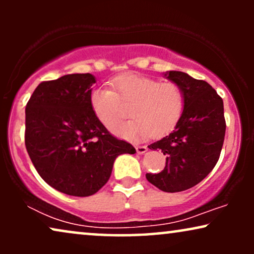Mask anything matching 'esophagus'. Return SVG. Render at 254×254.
I'll use <instances>...</instances> for the list:
<instances>
[{"label":"esophagus","mask_w":254,"mask_h":254,"mask_svg":"<svg viewBox=\"0 0 254 254\" xmlns=\"http://www.w3.org/2000/svg\"><path fill=\"white\" fill-rule=\"evenodd\" d=\"M135 149H136L137 154H144V152L148 150V148L145 147V145H136Z\"/></svg>","instance_id":"esophagus-1"}]
</instances>
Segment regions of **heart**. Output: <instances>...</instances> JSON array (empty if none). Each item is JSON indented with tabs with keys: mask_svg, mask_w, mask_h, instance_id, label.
Here are the masks:
<instances>
[{
	"mask_svg": "<svg viewBox=\"0 0 254 254\" xmlns=\"http://www.w3.org/2000/svg\"><path fill=\"white\" fill-rule=\"evenodd\" d=\"M123 103L133 105L129 113L133 120L117 124L112 131L128 140H143L151 134L162 136L178 124L185 107V95L177 83L126 74L114 79L113 90L98 88L90 96L93 113L106 127L121 117Z\"/></svg>",
	"mask_w": 254,
	"mask_h": 254,
	"instance_id": "b5f03b06",
	"label": "heart"
}]
</instances>
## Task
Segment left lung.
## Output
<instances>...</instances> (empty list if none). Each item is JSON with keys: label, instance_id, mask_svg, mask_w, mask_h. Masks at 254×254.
<instances>
[{"label": "left lung", "instance_id": "left-lung-1", "mask_svg": "<svg viewBox=\"0 0 254 254\" xmlns=\"http://www.w3.org/2000/svg\"><path fill=\"white\" fill-rule=\"evenodd\" d=\"M185 95V107L175 129L148 145L166 155L165 168L145 178L163 192H182L209 175L220 158L225 135L223 100L206 81L183 71H168Z\"/></svg>", "mask_w": 254, "mask_h": 254}]
</instances>
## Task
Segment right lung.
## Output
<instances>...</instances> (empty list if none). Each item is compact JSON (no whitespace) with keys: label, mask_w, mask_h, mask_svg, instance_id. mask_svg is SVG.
Returning a JSON list of instances; mask_svg holds the SVG:
<instances>
[{"label":"right lung","mask_w":254,"mask_h":254,"mask_svg":"<svg viewBox=\"0 0 254 254\" xmlns=\"http://www.w3.org/2000/svg\"><path fill=\"white\" fill-rule=\"evenodd\" d=\"M91 74L41 82L25 109V147L48 185L72 196H89L110 179L121 154H135L97 119L90 104Z\"/></svg>","instance_id":"add662e5"}]
</instances>
